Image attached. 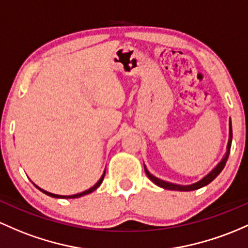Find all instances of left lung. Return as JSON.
<instances>
[{
    "instance_id": "1",
    "label": "left lung",
    "mask_w": 248,
    "mask_h": 248,
    "mask_svg": "<svg viewBox=\"0 0 248 248\" xmlns=\"http://www.w3.org/2000/svg\"><path fill=\"white\" fill-rule=\"evenodd\" d=\"M231 145H232V122H231V119H230V139H228V143H227V151H226V154L225 156L222 157L221 161L217 164L216 167L213 168V170L209 172L207 175L203 176L201 180H199L198 182H194V184L192 185H176V184H172V182H168V181H165V180H161V179L156 178V176H154L153 174H151L147 170L146 166H145V172L147 174V176H148L149 179H151L152 181L154 182L156 186L159 187H162V188L165 189H170V190H182V192H188V190H195V189H199L201 187L203 186H207L209 182H212L214 180V179L217 178V175H219L220 173H221V170H224L225 165H226V161H227L228 159V155H230V151H231Z\"/></svg>"
}]
</instances>
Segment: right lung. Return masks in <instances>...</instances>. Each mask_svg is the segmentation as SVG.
<instances>
[{
	"instance_id": "add662e5",
	"label": "right lung",
	"mask_w": 248,
	"mask_h": 248,
	"mask_svg": "<svg viewBox=\"0 0 248 248\" xmlns=\"http://www.w3.org/2000/svg\"><path fill=\"white\" fill-rule=\"evenodd\" d=\"M105 174H106V170H105V172H103V174H102L101 178H100V180L97 181L96 184H95L93 187H91V188L87 189V190H83V192H81V193H78V194H73V195H59V194H53V193H49V192H47V190H45V189L40 188V187H39V186H36V185H35V184H34V185H35V187H36V188H39V189L41 190V192L45 193V194H47V195H49V197H51V198H58V199H75V198L83 197V195H87V194H89V193L94 192V190L96 189L97 187H99L100 185L102 184L103 178H105Z\"/></svg>"
}]
</instances>
